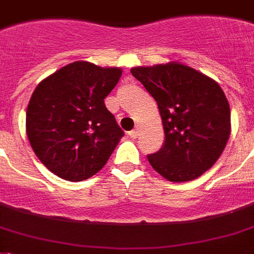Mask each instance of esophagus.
Wrapping results in <instances>:
<instances>
[{
  "label": "esophagus",
  "instance_id": "esophagus-1",
  "mask_svg": "<svg viewBox=\"0 0 254 254\" xmlns=\"http://www.w3.org/2000/svg\"><path fill=\"white\" fill-rule=\"evenodd\" d=\"M128 135L131 136L132 139H136L139 136V129H132V131L128 132Z\"/></svg>",
  "mask_w": 254,
  "mask_h": 254
}]
</instances>
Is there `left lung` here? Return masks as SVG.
<instances>
[{
	"instance_id": "left-lung-1",
	"label": "left lung",
	"mask_w": 254,
	"mask_h": 254,
	"mask_svg": "<svg viewBox=\"0 0 254 254\" xmlns=\"http://www.w3.org/2000/svg\"><path fill=\"white\" fill-rule=\"evenodd\" d=\"M157 101L165 144L148 161L170 182L197 179L221 157L231 133L230 105L217 81L179 62L132 67Z\"/></svg>"
}]
</instances>
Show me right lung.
I'll return each instance as SVG.
<instances>
[{
	"label": "right lung",
	"instance_id": "obj_1",
	"mask_svg": "<svg viewBox=\"0 0 254 254\" xmlns=\"http://www.w3.org/2000/svg\"><path fill=\"white\" fill-rule=\"evenodd\" d=\"M119 67L76 61L39 83L28 102L26 132L33 152L57 177L81 182L98 173L125 135L104 98Z\"/></svg>",
	"mask_w": 254,
	"mask_h": 254
}]
</instances>
